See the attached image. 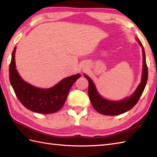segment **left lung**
<instances>
[{"mask_svg":"<svg viewBox=\"0 0 157 157\" xmlns=\"http://www.w3.org/2000/svg\"><path fill=\"white\" fill-rule=\"evenodd\" d=\"M139 44L142 48L143 53V71L142 80L140 84H139L136 91L131 96L128 98H124L122 101H111L106 100L100 95L96 90L95 85L93 83L92 79L88 75H84L85 78L88 79L89 82L88 86V95L93 107L95 109L96 111L105 115H118L123 114L127 111H129L136 105L139 101L140 98L142 96L146 82L148 80V67L146 62L145 51L143 45L140 40L137 38Z\"/></svg>","mask_w":157,"mask_h":157,"instance_id":"left-lung-1","label":"left lung"}]
</instances>
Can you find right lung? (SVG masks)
Listing matches in <instances>:
<instances>
[{
  "instance_id": "add662e5",
  "label": "right lung",
  "mask_w": 157,
  "mask_h": 157,
  "mask_svg": "<svg viewBox=\"0 0 157 157\" xmlns=\"http://www.w3.org/2000/svg\"><path fill=\"white\" fill-rule=\"evenodd\" d=\"M15 50L16 47L12 52L9 65V79L19 101L25 108L38 113L50 114L59 111L65 104L71 86L81 75L78 73L67 77L51 88L35 87L23 80L17 71Z\"/></svg>"
}]
</instances>
